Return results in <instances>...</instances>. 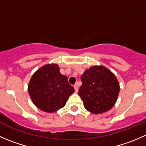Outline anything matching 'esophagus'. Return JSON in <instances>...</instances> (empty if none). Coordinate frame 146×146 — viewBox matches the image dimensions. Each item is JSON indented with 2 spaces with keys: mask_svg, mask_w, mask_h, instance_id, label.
Returning a JSON list of instances; mask_svg holds the SVG:
<instances>
[{
  "mask_svg": "<svg viewBox=\"0 0 146 146\" xmlns=\"http://www.w3.org/2000/svg\"><path fill=\"white\" fill-rule=\"evenodd\" d=\"M74 89H75V92H78V86L76 85H74Z\"/></svg>",
  "mask_w": 146,
  "mask_h": 146,
  "instance_id": "esophagus-1",
  "label": "esophagus"
}]
</instances>
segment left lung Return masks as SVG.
<instances>
[{
    "mask_svg": "<svg viewBox=\"0 0 146 146\" xmlns=\"http://www.w3.org/2000/svg\"><path fill=\"white\" fill-rule=\"evenodd\" d=\"M81 81L78 95L88 111L98 114L112 108L120 90L112 72L104 66H94L84 72Z\"/></svg>",
    "mask_w": 146,
    "mask_h": 146,
    "instance_id": "obj_1",
    "label": "left lung"
}]
</instances>
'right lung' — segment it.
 Listing matches in <instances>:
<instances>
[{
  "label": "right lung",
  "mask_w": 146,
  "mask_h": 146,
  "mask_svg": "<svg viewBox=\"0 0 146 146\" xmlns=\"http://www.w3.org/2000/svg\"><path fill=\"white\" fill-rule=\"evenodd\" d=\"M74 91L68 78L61 74L57 64H46L38 69L28 85V92L35 105L48 113L63 108Z\"/></svg>",
  "instance_id": "add662e5"
}]
</instances>
